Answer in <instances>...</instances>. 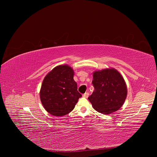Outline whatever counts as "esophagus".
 <instances>
[{
    "instance_id": "obj_1",
    "label": "esophagus",
    "mask_w": 157,
    "mask_h": 157,
    "mask_svg": "<svg viewBox=\"0 0 157 157\" xmlns=\"http://www.w3.org/2000/svg\"><path fill=\"white\" fill-rule=\"evenodd\" d=\"M89 93H88V92H86L83 95H82V96L84 97V98H88V96H89Z\"/></svg>"
}]
</instances>
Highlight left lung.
<instances>
[{"label": "left lung", "mask_w": 157, "mask_h": 157, "mask_svg": "<svg viewBox=\"0 0 157 157\" xmlns=\"http://www.w3.org/2000/svg\"><path fill=\"white\" fill-rule=\"evenodd\" d=\"M92 83L94 91L88 99L99 113L109 114L122 106L127 97V86L123 77L116 70L95 71Z\"/></svg>", "instance_id": "8db88e82"}]
</instances>
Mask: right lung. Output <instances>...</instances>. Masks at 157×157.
<instances>
[{
	"mask_svg": "<svg viewBox=\"0 0 157 157\" xmlns=\"http://www.w3.org/2000/svg\"><path fill=\"white\" fill-rule=\"evenodd\" d=\"M74 71L68 65L58 66L44 78L41 89V103L50 114L63 116L73 110L82 95L73 79Z\"/></svg>",
	"mask_w": 157,
	"mask_h": 157,
	"instance_id": "obj_1",
	"label": "right lung"
}]
</instances>
